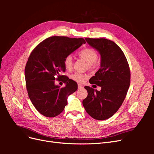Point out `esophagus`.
Returning <instances> with one entry per match:
<instances>
[{"label":"esophagus","mask_w":154,"mask_h":154,"mask_svg":"<svg viewBox=\"0 0 154 154\" xmlns=\"http://www.w3.org/2000/svg\"><path fill=\"white\" fill-rule=\"evenodd\" d=\"M83 88V85L82 84H78V89H81V88Z\"/></svg>","instance_id":"esophagus-1"}]
</instances>
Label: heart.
<instances>
[{"mask_svg": "<svg viewBox=\"0 0 154 154\" xmlns=\"http://www.w3.org/2000/svg\"><path fill=\"white\" fill-rule=\"evenodd\" d=\"M78 56L87 62L88 67L90 68L94 67L96 66V61L97 58H98V55H97L96 51L91 48H85L80 51L78 52ZM63 64L65 67L67 69L70 70L72 69L73 59L71 55H68L65 57L63 60ZM86 75L78 72L74 73L71 76V78L74 81L80 83L84 81Z\"/></svg>", "mask_w": 154, "mask_h": 154, "instance_id": "b5f03b06", "label": "heart"}]
</instances>
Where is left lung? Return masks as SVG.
I'll return each mask as SVG.
<instances>
[{
    "mask_svg": "<svg viewBox=\"0 0 154 154\" xmlns=\"http://www.w3.org/2000/svg\"><path fill=\"white\" fill-rule=\"evenodd\" d=\"M85 40L101 55L100 68L89 82L101 89L85 86L88 95L82 103L92 118L105 120L118 110L125 98L130 82V68L122 50L114 42L105 38Z\"/></svg>",
    "mask_w": 154,
    "mask_h": 154,
    "instance_id": "obj_1",
    "label": "left lung"
}]
</instances>
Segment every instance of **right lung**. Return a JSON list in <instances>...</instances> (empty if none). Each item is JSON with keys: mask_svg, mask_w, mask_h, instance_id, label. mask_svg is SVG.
<instances>
[{"mask_svg": "<svg viewBox=\"0 0 154 154\" xmlns=\"http://www.w3.org/2000/svg\"><path fill=\"white\" fill-rule=\"evenodd\" d=\"M85 42L82 38L54 36L32 50L25 67V79L29 99L41 114L48 118L60 114L67 105L68 96L78 89L76 82L60 72L66 71L65 57ZM55 79L66 85H55Z\"/></svg>", "mask_w": 154, "mask_h": 154, "instance_id": "1", "label": "right lung"}]
</instances>
